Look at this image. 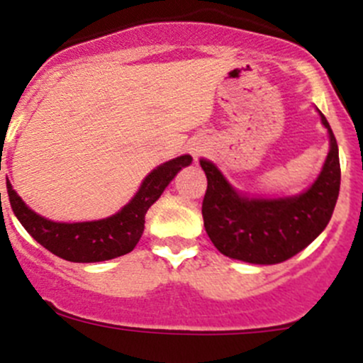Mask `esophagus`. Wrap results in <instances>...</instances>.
Returning a JSON list of instances; mask_svg holds the SVG:
<instances>
[{"label": "esophagus", "instance_id": "esophagus-1", "mask_svg": "<svg viewBox=\"0 0 363 363\" xmlns=\"http://www.w3.org/2000/svg\"><path fill=\"white\" fill-rule=\"evenodd\" d=\"M194 155H198V151H196V153H194Z\"/></svg>", "mask_w": 363, "mask_h": 363}]
</instances>
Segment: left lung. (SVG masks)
I'll return each instance as SVG.
<instances>
[{
	"instance_id": "1",
	"label": "left lung",
	"mask_w": 363,
	"mask_h": 363,
	"mask_svg": "<svg viewBox=\"0 0 363 363\" xmlns=\"http://www.w3.org/2000/svg\"><path fill=\"white\" fill-rule=\"evenodd\" d=\"M320 121L330 133V153L312 187L294 198H242L212 162H199L208 182L201 206L205 230L220 253L250 264H279L305 250L326 228L339 198L340 162L323 113Z\"/></svg>"
}]
</instances>
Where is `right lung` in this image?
Instances as JSON below:
<instances>
[{
  "label": "right lung",
  "instance_id": "right-lung-1",
  "mask_svg": "<svg viewBox=\"0 0 363 363\" xmlns=\"http://www.w3.org/2000/svg\"><path fill=\"white\" fill-rule=\"evenodd\" d=\"M192 157L184 155L158 165L146 176L135 198L116 216L91 223H53L28 206L6 182L13 213L30 235L57 257L67 262H103L130 253L139 242L146 223V212L165 191L176 172L189 165Z\"/></svg>",
  "mask_w": 363,
  "mask_h": 363
}]
</instances>
